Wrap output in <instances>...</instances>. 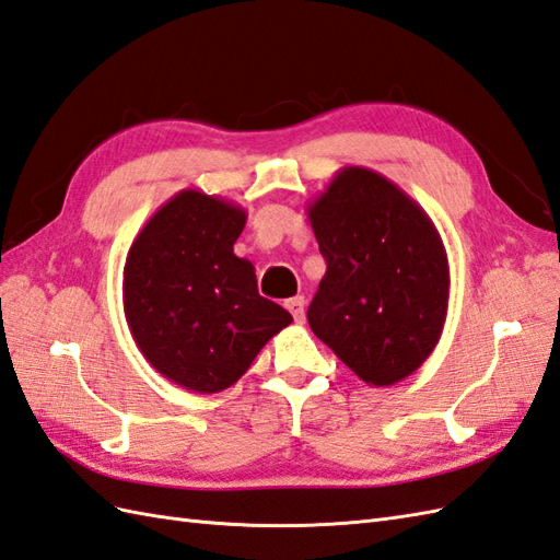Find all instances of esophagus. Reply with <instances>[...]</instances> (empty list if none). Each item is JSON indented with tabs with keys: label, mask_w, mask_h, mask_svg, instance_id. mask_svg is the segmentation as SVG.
Listing matches in <instances>:
<instances>
[{
	"label": "esophagus",
	"mask_w": 560,
	"mask_h": 560,
	"mask_svg": "<svg viewBox=\"0 0 560 560\" xmlns=\"http://www.w3.org/2000/svg\"><path fill=\"white\" fill-rule=\"evenodd\" d=\"M284 306H288V311L292 313L296 323H304V318H306L304 296H292V299H288V302H284Z\"/></svg>",
	"instance_id": "1"
}]
</instances>
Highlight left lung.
<instances>
[{
  "label": "left lung",
  "instance_id": "obj_1",
  "mask_svg": "<svg viewBox=\"0 0 560 560\" xmlns=\"http://www.w3.org/2000/svg\"><path fill=\"white\" fill-rule=\"evenodd\" d=\"M306 213L327 264L313 335L373 387L416 373L442 337L452 282L432 218L361 166L339 171Z\"/></svg>",
  "mask_w": 560,
  "mask_h": 560
}]
</instances>
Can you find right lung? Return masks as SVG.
I'll return each instance as SVG.
<instances>
[{
    "label": "right lung",
    "mask_w": 560,
    "mask_h": 560,
    "mask_svg": "<svg viewBox=\"0 0 560 560\" xmlns=\"http://www.w3.org/2000/svg\"><path fill=\"white\" fill-rule=\"evenodd\" d=\"M247 223L237 203L180 189L149 218L122 268V311L156 373L215 394L247 373L292 316L256 288L252 261L235 256Z\"/></svg>",
    "instance_id": "obj_1"
}]
</instances>
